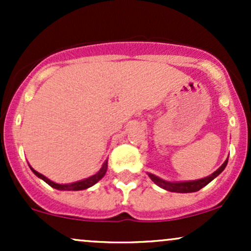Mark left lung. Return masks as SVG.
I'll list each match as a JSON object with an SVG mask.
<instances>
[{
	"mask_svg": "<svg viewBox=\"0 0 251 251\" xmlns=\"http://www.w3.org/2000/svg\"><path fill=\"white\" fill-rule=\"evenodd\" d=\"M226 164H227V159L223 163V165H222L220 169L216 170L214 174L210 175L209 177L203 178V179L192 180V181L170 183V181H165V180L160 179V178H158L157 176H154L152 174H149V176H150V178H151V179L153 180L158 186H160V188L168 190V191H171V192H180V194H186V192H196V191H198V190H201V188H204L205 185H208L210 181L214 179V178L217 177V176L220 175L224 169H226Z\"/></svg>",
	"mask_w": 251,
	"mask_h": 251,
	"instance_id": "1",
	"label": "left lung"
}]
</instances>
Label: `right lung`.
Listing matches in <instances>:
<instances>
[{
	"mask_svg": "<svg viewBox=\"0 0 251 251\" xmlns=\"http://www.w3.org/2000/svg\"><path fill=\"white\" fill-rule=\"evenodd\" d=\"M31 169V168H30ZM31 171L35 174L37 177L41 178L42 180H45L46 183L48 184V185H50L51 188L54 189H57V190H73V191H77V190H85L87 188H91L92 185H94V184L97 183V181H99L101 178L105 176L106 171H107V162H105V164L102 165V168L100 169V171L96 174L94 176H92V177L87 178V179H83V180H80V181H76V183H72V184H65V185H62V184H56L54 183V181H51L48 179L47 177H45V176L39 174V172L35 171L34 169H31Z\"/></svg>",
	"mask_w": 251,
	"mask_h": 251,
	"instance_id": "add662e5",
	"label": "right lung"
}]
</instances>
